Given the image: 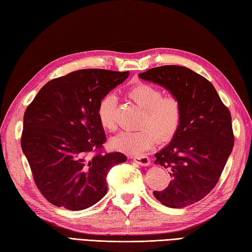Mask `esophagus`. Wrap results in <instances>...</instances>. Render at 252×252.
<instances>
[{
  "label": "esophagus",
  "mask_w": 252,
  "mask_h": 252,
  "mask_svg": "<svg viewBox=\"0 0 252 252\" xmlns=\"http://www.w3.org/2000/svg\"><path fill=\"white\" fill-rule=\"evenodd\" d=\"M133 160H134V162L141 164V165H148L151 163V160L145 155H141V156H133L131 157Z\"/></svg>",
  "instance_id": "obj_1"
}]
</instances>
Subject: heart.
<instances>
[{"label": "heart", "instance_id": "heart-1", "mask_svg": "<svg viewBox=\"0 0 252 252\" xmlns=\"http://www.w3.org/2000/svg\"><path fill=\"white\" fill-rule=\"evenodd\" d=\"M126 95L142 108L138 120L141 127L122 132L111 138V147L122 153L137 155L153 147L156 140L161 143L172 140L183 120V106L178 96L163 94L159 88L144 82L133 85ZM116 103V96L107 94L97 107L98 121L107 131H114L117 126Z\"/></svg>", "mask_w": 252, "mask_h": 252}]
</instances>
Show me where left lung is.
<instances>
[{
  "label": "left lung",
  "instance_id": "8db88e82",
  "mask_svg": "<svg viewBox=\"0 0 252 252\" xmlns=\"http://www.w3.org/2000/svg\"><path fill=\"white\" fill-rule=\"evenodd\" d=\"M140 78L178 96L183 120L173 141L155 154V163L170 174V183L154 196L170 208L201 200L222 174L234 146L232 116L210 81L189 68L167 65L148 69Z\"/></svg>",
  "mask_w": 252,
  "mask_h": 252
}]
</instances>
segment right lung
<instances>
[{
  "mask_svg": "<svg viewBox=\"0 0 252 252\" xmlns=\"http://www.w3.org/2000/svg\"><path fill=\"white\" fill-rule=\"evenodd\" d=\"M129 74L73 71L47 82L27 107L21 149L37 189L54 206L79 211L95 205L107 192L110 169L126 162L122 153L104 151L97 107Z\"/></svg>",
  "mask_w": 252,
  "mask_h": 252,
  "instance_id": "right-lung-1",
  "label": "right lung"
}]
</instances>
